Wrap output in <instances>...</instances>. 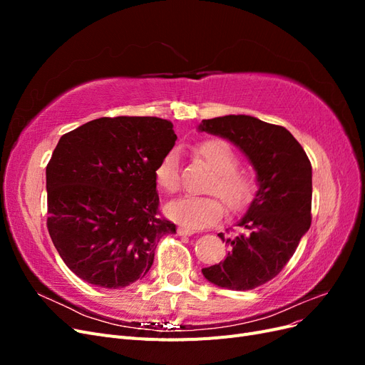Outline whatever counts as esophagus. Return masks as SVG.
<instances>
[{"mask_svg": "<svg viewBox=\"0 0 365 365\" xmlns=\"http://www.w3.org/2000/svg\"><path fill=\"white\" fill-rule=\"evenodd\" d=\"M178 235H180V236H192V235H193V230H189V228H178Z\"/></svg>", "mask_w": 365, "mask_h": 365, "instance_id": "1", "label": "esophagus"}]
</instances>
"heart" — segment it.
<instances>
[{"mask_svg": "<svg viewBox=\"0 0 365 365\" xmlns=\"http://www.w3.org/2000/svg\"><path fill=\"white\" fill-rule=\"evenodd\" d=\"M195 155L213 170L207 193L217 195L233 212L244 210L252 201L257 187L256 178L251 172L237 168V153L227 141L207 140L195 148ZM155 182L164 193L178 190V152L169 150L160 160L155 168ZM165 215L182 227L204 228L224 216V205L216 196H182L165 205Z\"/></svg>", "mask_w": 365, "mask_h": 365, "instance_id": "heart-1", "label": "heart"}]
</instances>
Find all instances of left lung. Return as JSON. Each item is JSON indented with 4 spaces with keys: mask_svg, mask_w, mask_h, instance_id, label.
<instances>
[{
    "mask_svg": "<svg viewBox=\"0 0 365 365\" xmlns=\"http://www.w3.org/2000/svg\"><path fill=\"white\" fill-rule=\"evenodd\" d=\"M233 143L257 173L259 190L227 237L224 262L202 269L220 288L248 291L272 280L289 262L311 227L312 165L291 132L251 115L202 120L197 128Z\"/></svg>",
    "mask_w": 365,
    "mask_h": 365,
    "instance_id": "obj_1",
    "label": "left lung"
}]
</instances>
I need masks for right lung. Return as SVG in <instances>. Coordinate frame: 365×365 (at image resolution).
Listing matches in <instances>:
<instances>
[{"label":"right lung","mask_w":365,"mask_h":365,"mask_svg":"<svg viewBox=\"0 0 365 365\" xmlns=\"http://www.w3.org/2000/svg\"><path fill=\"white\" fill-rule=\"evenodd\" d=\"M176 135L169 120L102 117L61 137L47 165V228L82 280L118 289L145 277L164 235L155 168Z\"/></svg>","instance_id":"1"}]
</instances>
